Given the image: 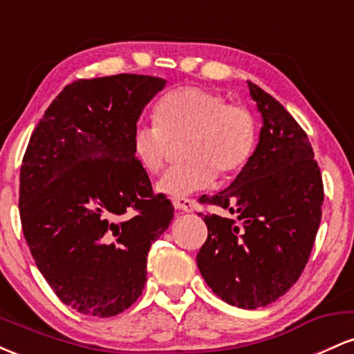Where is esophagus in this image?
<instances>
[{
  "label": "esophagus",
  "mask_w": 354,
  "mask_h": 354,
  "mask_svg": "<svg viewBox=\"0 0 354 354\" xmlns=\"http://www.w3.org/2000/svg\"><path fill=\"white\" fill-rule=\"evenodd\" d=\"M173 205L178 211H185V213H189V211H193V201H191L189 198H185V196L174 198Z\"/></svg>",
  "instance_id": "1"
}]
</instances>
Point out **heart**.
<instances>
[{
  "label": "heart",
  "mask_w": 354,
  "mask_h": 354,
  "mask_svg": "<svg viewBox=\"0 0 354 354\" xmlns=\"http://www.w3.org/2000/svg\"><path fill=\"white\" fill-rule=\"evenodd\" d=\"M151 126L138 124L129 148L141 168L158 174L168 163L173 143H181L185 165L173 168L158 181L168 196L206 188L216 178L241 171L256 148V120L245 104L226 103L213 89L181 86L165 93L153 106Z\"/></svg>",
  "instance_id": "heart-1"
}]
</instances>
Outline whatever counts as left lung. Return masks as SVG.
<instances>
[{
	"instance_id": "left-lung-1",
	"label": "left lung",
	"mask_w": 354,
	"mask_h": 354,
	"mask_svg": "<svg viewBox=\"0 0 354 354\" xmlns=\"http://www.w3.org/2000/svg\"><path fill=\"white\" fill-rule=\"evenodd\" d=\"M263 116L259 143L230 188L203 196L236 218L205 214L208 239L196 263L223 301L256 310L276 301L310 259L323 180L304 129L278 100L248 81Z\"/></svg>"
}]
</instances>
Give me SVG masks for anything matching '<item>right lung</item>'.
Returning <instances> with one entry per match:
<instances>
[{
    "label": "right lung",
    "instance_id": "obj_1",
    "mask_svg": "<svg viewBox=\"0 0 354 354\" xmlns=\"http://www.w3.org/2000/svg\"><path fill=\"white\" fill-rule=\"evenodd\" d=\"M165 80H78L53 100L19 173V218L36 266L73 310L109 318L143 293L149 248L174 208L154 194L129 136Z\"/></svg>",
    "mask_w": 354,
    "mask_h": 354
}]
</instances>
